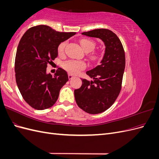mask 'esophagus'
I'll use <instances>...</instances> for the list:
<instances>
[{
    "instance_id": "obj_1",
    "label": "esophagus",
    "mask_w": 159,
    "mask_h": 159,
    "mask_svg": "<svg viewBox=\"0 0 159 159\" xmlns=\"http://www.w3.org/2000/svg\"><path fill=\"white\" fill-rule=\"evenodd\" d=\"M74 75H71V74H69L68 75V78H69V80H71L72 78H74Z\"/></svg>"
}]
</instances>
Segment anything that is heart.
<instances>
[{"instance_id": "heart-1", "label": "heart", "mask_w": 159, "mask_h": 159, "mask_svg": "<svg viewBox=\"0 0 159 159\" xmlns=\"http://www.w3.org/2000/svg\"><path fill=\"white\" fill-rule=\"evenodd\" d=\"M80 45L82 47L83 50L85 52H90L92 51L95 46V42L92 40L86 39V38H82L80 41ZM67 44V42H63L60 44V45L57 47V52L59 54H64L65 48ZM93 60L97 59V56L93 54L91 56ZM63 68L66 71H68L69 73L72 74H78L80 71L84 70L86 67V64L83 61H75V60H68L65 61L63 64Z\"/></svg>"}]
</instances>
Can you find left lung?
Instances as JSON below:
<instances>
[{"mask_svg":"<svg viewBox=\"0 0 159 159\" xmlns=\"http://www.w3.org/2000/svg\"><path fill=\"white\" fill-rule=\"evenodd\" d=\"M81 34L100 38L105 46L100 65L86 72L93 81L81 79V88L74 90L79 107L86 113L98 114L111 106L119 95L125 68V55L121 42L111 30L101 28Z\"/></svg>","mask_w":159,"mask_h":159,"instance_id":"left-lung-1","label":"left lung"}]
</instances>
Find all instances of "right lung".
Listing matches in <instances>:
<instances>
[{
    "label": "right lung",
    "instance_id": "add662e5",
    "mask_svg": "<svg viewBox=\"0 0 159 159\" xmlns=\"http://www.w3.org/2000/svg\"><path fill=\"white\" fill-rule=\"evenodd\" d=\"M75 34L38 25L28 29L21 38L14 64L16 81L23 99L32 108L44 110L56 102L68 75L59 68L52 76L46 74V68L57 56L60 43Z\"/></svg>",
    "mask_w": 159,
    "mask_h": 159
}]
</instances>
